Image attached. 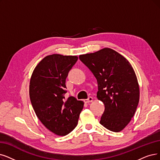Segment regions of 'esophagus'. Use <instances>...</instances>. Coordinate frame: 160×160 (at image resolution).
Listing matches in <instances>:
<instances>
[{"label":"esophagus","mask_w":160,"mask_h":160,"mask_svg":"<svg viewBox=\"0 0 160 160\" xmlns=\"http://www.w3.org/2000/svg\"><path fill=\"white\" fill-rule=\"evenodd\" d=\"M85 102H86V103H89V102H91L93 101V98L92 97H88V99H86L84 100Z\"/></svg>","instance_id":"34e87169"}]
</instances>
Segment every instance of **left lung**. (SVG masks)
I'll return each instance as SVG.
<instances>
[{
  "label": "left lung",
  "mask_w": 160,
  "mask_h": 160,
  "mask_svg": "<svg viewBox=\"0 0 160 160\" xmlns=\"http://www.w3.org/2000/svg\"><path fill=\"white\" fill-rule=\"evenodd\" d=\"M79 58L97 79V98L105 106L100 123L111 131H122L135 114L140 97L137 78L131 63L109 48Z\"/></svg>",
  "instance_id": "left-lung-1"
}]
</instances>
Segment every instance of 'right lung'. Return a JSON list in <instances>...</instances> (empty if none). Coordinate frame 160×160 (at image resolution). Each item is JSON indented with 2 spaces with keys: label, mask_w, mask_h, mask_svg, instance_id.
Masks as SVG:
<instances>
[{
  "label": "right lung",
  "mask_w": 160,
  "mask_h": 160,
  "mask_svg": "<svg viewBox=\"0 0 160 160\" xmlns=\"http://www.w3.org/2000/svg\"><path fill=\"white\" fill-rule=\"evenodd\" d=\"M76 56H47L31 75L29 97L41 122L58 136H65L78 125L84 102L73 97L65 98L66 79L78 61Z\"/></svg>",
  "instance_id": "add662e5"
}]
</instances>
